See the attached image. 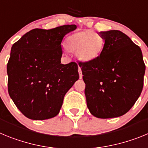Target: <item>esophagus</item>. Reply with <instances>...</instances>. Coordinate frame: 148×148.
<instances>
[{
	"label": "esophagus",
	"mask_w": 148,
	"mask_h": 148,
	"mask_svg": "<svg viewBox=\"0 0 148 148\" xmlns=\"http://www.w3.org/2000/svg\"><path fill=\"white\" fill-rule=\"evenodd\" d=\"M78 73H79V78H80V79H82L83 75H82V70H81L80 67H78Z\"/></svg>",
	"instance_id": "esophagus-1"
}]
</instances>
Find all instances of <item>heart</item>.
Listing matches in <instances>:
<instances>
[{
  "mask_svg": "<svg viewBox=\"0 0 148 148\" xmlns=\"http://www.w3.org/2000/svg\"><path fill=\"white\" fill-rule=\"evenodd\" d=\"M104 39L92 30H84L75 32L66 38V48L75 53L78 59L87 63L99 57L104 48Z\"/></svg>",
  "mask_w": 148,
  "mask_h": 148,
  "instance_id": "heart-1",
  "label": "heart"
}]
</instances>
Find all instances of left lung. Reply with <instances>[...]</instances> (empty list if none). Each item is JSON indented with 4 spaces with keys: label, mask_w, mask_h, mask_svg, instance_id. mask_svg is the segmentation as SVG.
I'll return each mask as SVG.
<instances>
[{
    "label": "left lung",
    "mask_w": 148,
    "mask_h": 148,
    "mask_svg": "<svg viewBox=\"0 0 148 148\" xmlns=\"http://www.w3.org/2000/svg\"><path fill=\"white\" fill-rule=\"evenodd\" d=\"M104 48L98 58L80 62L87 105L99 119L123 116L142 91L145 65L142 50L119 30L100 32Z\"/></svg>",
    "instance_id": "left-lung-1"
}]
</instances>
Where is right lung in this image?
Here are the masks:
<instances>
[{"mask_svg":"<svg viewBox=\"0 0 148 148\" xmlns=\"http://www.w3.org/2000/svg\"><path fill=\"white\" fill-rule=\"evenodd\" d=\"M76 25L34 29L13 44L7 64L8 92L26 117L44 120L59 113L65 94L79 78L75 62L61 64V41Z\"/></svg>","mask_w":148,"mask_h":148,"instance_id":"1","label":"right lung"}]
</instances>
